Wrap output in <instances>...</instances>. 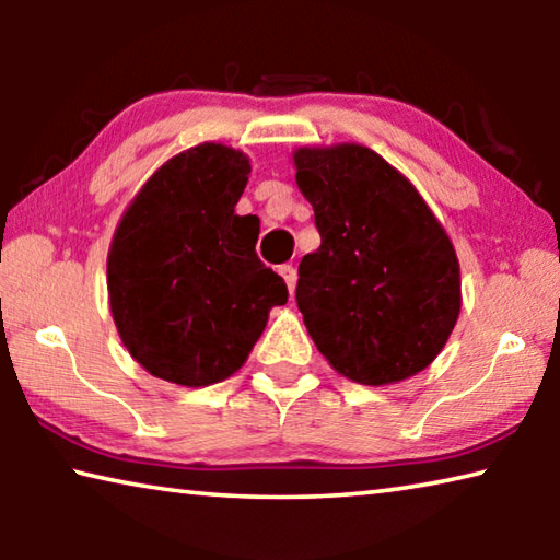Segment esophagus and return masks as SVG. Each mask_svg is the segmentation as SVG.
<instances>
[{"label": "esophagus", "instance_id": "1", "mask_svg": "<svg viewBox=\"0 0 560 560\" xmlns=\"http://www.w3.org/2000/svg\"><path fill=\"white\" fill-rule=\"evenodd\" d=\"M279 273H281V279L287 281V287H289V291H293L296 289V269L291 267V264H283V267H279Z\"/></svg>", "mask_w": 560, "mask_h": 560}]
</instances>
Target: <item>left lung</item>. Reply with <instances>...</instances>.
Here are the masks:
<instances>
[{
	"label": "left lung",
	"mask_w": 560,
	"mask_h": 560,
	"mask_svg": "<svg viewBox=\"0 0 560 560\" xmlns=\"http://www.w3.org/2000/svg\"><path fill=\"white\" fill-rule=\"evenodd\" d=\"M296 183L320 246L299 264L296 303L311 338L360 385L428 368L457 324L459 264L417 189L363 145L301 148Z\"/></svg>",
	"instance_id": "obj_1"
}]
</instances>
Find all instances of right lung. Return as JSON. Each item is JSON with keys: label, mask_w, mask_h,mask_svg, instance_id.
Returning a JSON list of instances; mask_svg holds the SVG:
<instances>
[{"label": "right lung", "mask_w": 560, "mask_h": 560, "mask_svg": "<svg viewBox=\"0 0 560 560\" xmlns=\"http://www.w3.org/2000/svg\"><path fill=\"white\" fill-rule=\"evenodd\" d=\"M249 160L202 143L170 160L128 207L108 254L122 346L155 377L220 383L252 353L289 289L257 257L259 220L234 214Z\"/></svg>", "instance_id": "right-lung-1"}]
</instances>
